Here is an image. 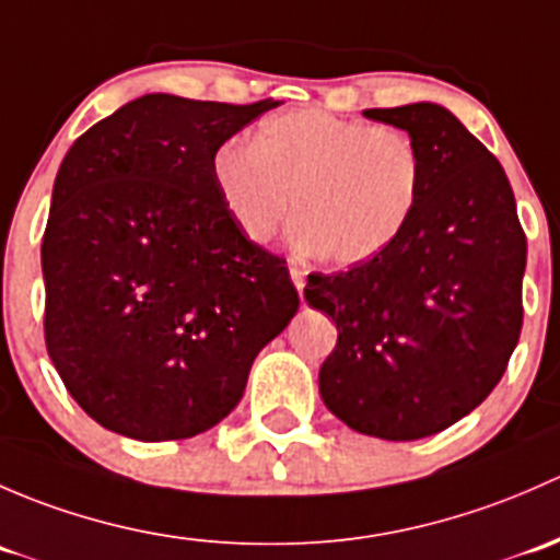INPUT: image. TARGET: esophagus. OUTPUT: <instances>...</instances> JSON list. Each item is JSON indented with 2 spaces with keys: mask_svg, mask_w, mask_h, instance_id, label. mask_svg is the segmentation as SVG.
Here are the masks:
<instances>
[{
  "mask_svg": "<svg viewBox=\"0 0 560 560\" xmlns=\"http://www.w3.org/2000/svg\"><path fill=\"white\" fill-rule=\"evenodd\" d=\"M291 280L299 288V293H302L304 285H307V272L302 267H296V264H291Z\"/></svg>",
  "mask_w": 560,
  "mask_h": 560,
  "instance_id": "esophagus-1",
  "label": "esophagus"
}]
</instances>
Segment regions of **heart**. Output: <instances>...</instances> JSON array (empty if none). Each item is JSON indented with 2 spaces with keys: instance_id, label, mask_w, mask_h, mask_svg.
I'll use <instances>...</instances> for the list:
<instances>
[{
  "instance_id": "obj_1",
  "label": "heart",
  "mask_w": 560,
  "mask_h": 560,
  "mask_svg": "<svg viewBox=\"0 0 560 560\" xmlns=\"http://www.w3.org/2000/svg\"><path fill=\"white\" fill-rule=\"evenodd\" d=\"M212 180L247 240H272L293 205L299 245L334 267H355L407 226L423 164L401 129L304 107L261 120L253 145L218 148Z\"/></svg>"
}]
</instances>
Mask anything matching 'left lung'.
<instances>
[{
  "instance_id": "obj_1",
  "label": "left lung",
  "mask_w": 560,
  "mask_h": 560,
  "mask_svg": "<svg viewBox=\"0 0 560 560\" xmlns=\"http://www.w3.org/2000/svg\"><path fill=\"white\" fill-rule=\"evenodd\" d=\"M405 129L423 180L401 234L304 296L337 323L320 396L359 434L423 440L488 399L523 326L526 234L499 159L451 109H364Z\"/></svg>"
}]
</instances>
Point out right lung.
I'll return each mask as SVG.
<instances>
[{
	"label": "right lung",
	"instance_id": "right-lung-1",
	"mask_svg": "<svg viewBox=\"0 0 560 560\" xmlns=\"http://www.w3.org/2000/svg\"><path fill=\"white\" fill-rule=\"evenodd\" d=\"M280 102L145 94L74 140L43 237L45 345L67 390L115 434L188 440L245 394L299 293L242 234L212 155Z\"/></svg>",
	"mask_w": 560,
	"mask_h": 560
}]
</instances>
